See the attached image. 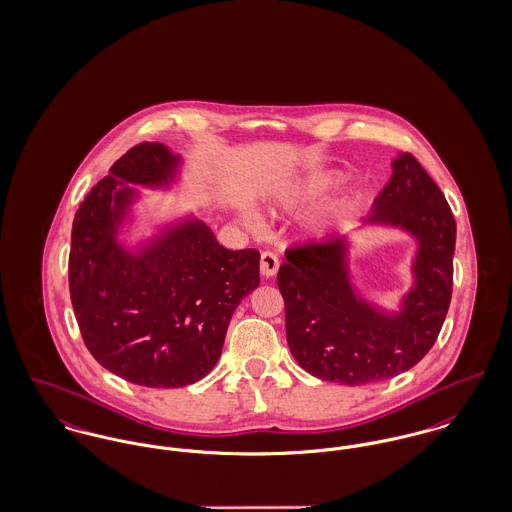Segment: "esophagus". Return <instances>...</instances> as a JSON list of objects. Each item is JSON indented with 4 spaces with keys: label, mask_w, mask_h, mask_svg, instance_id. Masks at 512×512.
Masks as SVG:
<instances>
[{
    "label": "esophagus",
    "mask_w": 512,
    "mask_h": 512,
    "mask_svg": "<svg viewBox=\"0 0 512 512\" xmlns=\"http://www.w3.org/2000/svg\"><path fill=\"white\" fill-rule=\"evenodd\" d=\"M278 257H276L275 253H271V251H263L261 253V263H259V267H261V275L265 276V278H271V276L276 275V271H278Z\"/></svg>",
    "instance_id": "esophagus-1"
}]
</instances>
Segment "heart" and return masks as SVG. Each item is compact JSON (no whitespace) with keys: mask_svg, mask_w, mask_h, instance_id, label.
I'll use <instances>...</instances> for the list:
<instances>
[{"mask_svg":"<svg viewBox=\"0 0 512 512\" xmlns=\"http://www.w3.org/2000/svg\"><path fill=\"white\" fill-rule=\"evenodd\" d=\"M341 175L339 173H315L310 175L294 185H290L284 193L278 195V204L282 208H300L306 206L310 202H315L317 198L323 197L329 189H333L339 183ZM245 222L247 224H255V218L251 214H245Z\"/></svg>","mask_w":512,"mask_h":512,"instance_id":"heart-1","label":"heart"}]
</instances>
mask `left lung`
<instances>
[{
	"mask_svg": "<svg viewBox=\"0 0 512 512\" xmlns=\"http://www.w3.org/2000/svg\"><path fill=\"white\" fill-rule=\"evenodd\" d=\"M392 169L362 224L399 228L417 241L413 286L397 312L376 308L356 292L345 234L288 249L276 276L290 353L325 382L362 386L413 368L431 351L450 306L456 220L411 154H399Z\"/></svg>",
	"mask_w": 512,
	"mask_h": 512,
	"instance_id": "1",
	"label": "left lung"
}]
</instances>
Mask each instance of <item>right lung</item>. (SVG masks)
<instances>
[{
	"label": "right lung",
	"instance_id": "right-lung-1",
	"mask_svg": "<svg viewBox=\"0 0 512 512\" xmlns=\"http://www.w3.org/2000/svg\"><path fill=\"white\" fill-rule=\"evenodd\" d=\"M181 156L142 142L83 198L72 226L70 296L85 347L122 380L183 388L218 362L239 302L259 286V251H232L187 216L130 249L118 241L138 191L169 189Z\"/></svg>",
	"mask_w": 512,
	"mask_h": 512
}]
</instances>
